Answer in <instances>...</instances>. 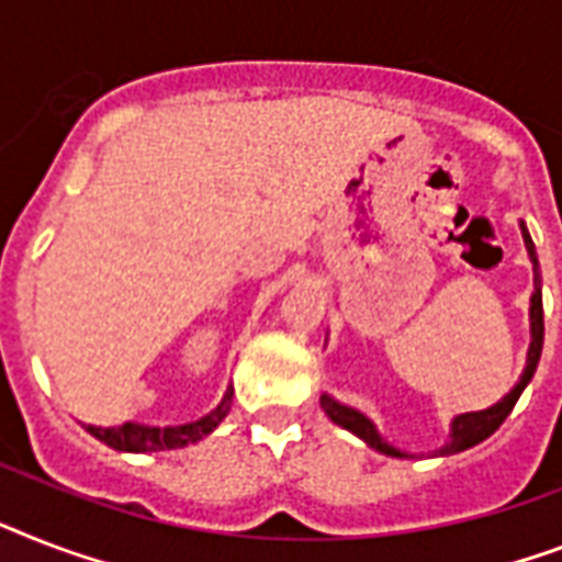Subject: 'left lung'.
Returning <instances> with one entry per match:
<instances>
[{
  "mask_svg": "<svg viewBox=\"0 0 562 562\" xmlns=\"http://www.w3.org/2000/svg\"><path fill=\"white\" fill-rule=\"evenodd\" d=\"M519 227H522V239H526V248H528V257H531L533 262V294H531V346H528V360H526V369H522V378L517 381V386L505 395L503 401H496L494 407L487 409H479V413H462L456 415L453 424H450V441H447L441 450H436V456H453V453H462V450H468V447L479 445V441H485L487 436H494L496 430H499V424L508 418V413L514 409V404H517V398L522 395V390L528 386V381L533 378V372H537V363H540V355H542V331H546V326H542V291H540V262H537V250H533V241L531 236H528V227L519 222ZM321 407L326 409V415L331 418L335 424H340L344 430L355 432L358 439L367 441L372 450H378V453H386V456H395V459H407V453H401L398 447L386 445L384 439H381V432H378V427L372 422H369L367 415L360 413V409H352L346 407V404H340V401H335L331 395H326L323 392L321 395Z\"/></svg>",
  "mask_w": 562,
  "mask_h": 562,
  "instance_id": "8db88e82",
  "label": "left lung"
}]
</instances>
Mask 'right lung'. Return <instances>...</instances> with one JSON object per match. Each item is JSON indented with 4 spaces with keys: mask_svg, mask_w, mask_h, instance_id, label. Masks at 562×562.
Listing matches in <instances>:
<instances>
[{
    "mask_svg": "<svg viewBox=\"0 0 562 562\" xmlns=\"http://www.w3.org/2000/svg\"><path fill=\"white\" fill-rule=\"evenodd\" d=\"M231 401H234V390L227 386L225 398L213 413H207L199 422L178 424V427H147V424L126 422L123 427H94L89 424L86 430L100 439L103 445L115 447L121 453H155V450H176V447L195 445L199 439L210 436L216 430L222 418L231 413Z\"/></svg>",
    "mask_w": 562,
    "mask_h": 562,
    "instance_id": "add662e5",
    "label": "right lung"
}]
</instances>
